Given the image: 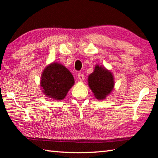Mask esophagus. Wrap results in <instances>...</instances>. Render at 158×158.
<instances>
[{
	"label": "esophagus",
	"mask_w": 158,
	"mask_h": 158,
	"mask_svg": "<svg viewBox=\"0 0 158 158\" xmlns=\"http://www.w3.org/2000/svg\"><path fill=\"white\" fill-rule=\"evenodd\" d=\"M77 77H78L80 81H84V79H85L84 75V74H81V73H79V74H78V75H77Z\"/></svg>",
	"instance_id": "1"
}]
</instances>
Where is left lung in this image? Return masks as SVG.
I'll use <instances>...</instances> for the list:
<instances>
[{"label": "left lung", "mask_w": 158, "mask_h": 158, "mask_svg": "<svg viewBox=\"0 0 158 158\" xmlns=\"http://www.w3.org/2000/svg\"><path fill=\"white\" fill-rule=\"evenodd\" d=\"M88 84L95 97L102 101L114 89L113 74L104 67L96 64L94 72L88 77Z\"/></svg>", "instance_id": "8db88e82"}]
</instances>
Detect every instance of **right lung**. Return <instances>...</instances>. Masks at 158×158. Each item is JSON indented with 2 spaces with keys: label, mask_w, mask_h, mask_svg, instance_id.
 <instances>
[{
  "label": "right lung",
  "mask_w": 158,
  "mask_h": 158,
  "mask_svg": "<svg viewBox=\"0 0 158 158\" xmlns=\"http://www.w3.org/2000/svg\"><path fill=\"white\" fill-rule=\"evenodd\" d=\"M74 84V79L68 69L57 62H52L44 69L41 86L46 96L62 100Z\"/></svg>",
  "instance_id": "1"
}]
</instances>
